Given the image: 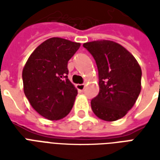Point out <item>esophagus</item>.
Wrapping results in <instances>:
<instances>
[{
	"label": "esophagus",
	"instance_id": "34e87169",
	"mask_svg": "<svg viewBox=\"0 0 160 160\" xmlns=\"http://www.w3.org/2000/svg\"><path fill=\"white\" fill-rule=\"evenodd\" d=\"M76 88L78 89V91H80V92H83L84 89H85V85H84V84H79V85H76Z\"/></svg>",
	"mask_w": 160,
	"mask_h": 160
}]
</instances>
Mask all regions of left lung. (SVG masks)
<instances>
[{"label":"left lung","mask_w":160,"mask_h":160,"mask_svg":"<svg viewBox=\"0 0 160 160\" xmlns=\"http://www.w3.org/2000/svg\"><path fill=\"white\" fill-rule=\"evenodd\" d=\"M98 70L99 92L91 101L98 118L113 122L134 106L141 90V68L124 47L110 40L84 43Z\"/></svg>","instance_id":"left-lung-1"}]
</instances>
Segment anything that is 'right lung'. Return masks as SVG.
<instances>
[{"label": "right lung", "instance_id": "obj_1", "mask_svg": "<svg viewBox=\"0 0 160 160\" xmlns=\"http://www.w3.org/2000/svg\"><path fill=\"white\" fill-rule=\"evenodd\" d=\"M80 46L61 38L42 42L23 68L24 92L35 111L49 120L65 118L78 91L68 79V62Z\"/></svg>", "mask_w": 160, "mask_h": 160}]
</instances>
